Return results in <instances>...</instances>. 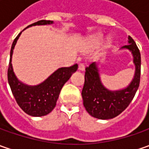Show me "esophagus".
I'll list each match as a JSON object with an SVG mask.
<instances>
[{
  "label": "esophagus",
  "instance_id": "esophagus-1",
  "mask_svg": "<svg viewBox=\"0 0 149 149\" xmlns=\"http://www.w3.org/2000/svg\"><path fill=\"white\" fill-rule=\"evenodd\" d=\"M84 65L83 63H79V66H78V69L79 70H81V71H83V70H84Z\"/></svg>",
  "mask_w": 149,
  "mask_h": 149
}]
</instances>
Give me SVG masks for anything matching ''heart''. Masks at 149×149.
I'll list each match as a JSON object with an SVG mask.
<instances>
[{
	"mask_svg": "<svg viewBox=\"0 0 149 149\" xmlns=\"http://www.w3.org/2000/svg\"><path fill=\"white\" fill-rule=\"evenodd\" d=\"M101 39H102V36L101 35H97V36H95L94 37H92L91 40H90V46L91 47H96L100 43ZM110 45H111V40H108L107 42H106L105 45H104V47L108 48V47L110 46Z\"/></svg>",
	"mask_w": 149,
	"mask_h": 149,
	"instance_id": "heart-1",
	"label": "heart"
}]
</instances>
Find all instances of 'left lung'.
I'll return each mask as SVG.
<instances>
[{
  "instance_id": "1",
  "label": "left lung",
  "mask_w": 149,
  "mask_h": 149,
  "mask_svg": "<svg viewBox=\"0 0 149 149\" xmlns=\"http://www.w3.org/2000/svg\"><path fill=\"white\" fill-rule=\"evenodd\" d=\"M129 43L123 48L132 52L136 71L133 81L126 89L118 91L107 89L100 81L96 64L92 63L85 68L82 98L86 111L93 117L109 119L118 116L129 105L139 89L141 74L140 51L131 36H129Z\"/></svg>"
}]
</instances>
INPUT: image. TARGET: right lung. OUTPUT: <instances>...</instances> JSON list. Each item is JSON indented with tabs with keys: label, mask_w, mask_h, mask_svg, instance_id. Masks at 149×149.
Masks as SVG:
<instances>
[{
	"label": "right lung",
	"mask_w": 149,
	"mask_h": 149,
	"mask_svg": "<svg viewBox=\"0 0 149 149\" xmlns=\"http://www.w3.org/2000/svg\"><path fill=\"white\" fill-rule=\"evenodd\" d=\"M51 23H53L51 20H41L33 23L27 27L36 25H47ZM20 34L21 32L15 37L10 49L7 71L8 83L16 103L23 111L34 117L44 116L54 109L63 85L70 78L72 73L77 70L78 65L74 64L70 67H63L58 69L43 83L36 86H28L22 84L15 77L11 65L13 49Z\"/></svg>",
	"instance_id": "right-lung-1"
}]
</instances>
